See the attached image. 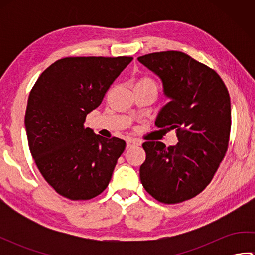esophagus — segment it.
<instances>
[{"mask_svg": "<svg viewBox=\"0 0 255 255\" xmlns=\"http://www.w3.org/2000/svg\"><path fill=\"white\" fill-rule=\"evenodd\" d=\"M138 145H139V142L137 141V140L128 139L127 144H126V149H131V148H134V147H138Z\"/></svg>", "mask_w": 255, "mask_h": 255, "instance_id": "34e87169", "label": "esophagus"}]
</instances>
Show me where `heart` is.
I'll use <instances>...</instances> for the list:
<instances>
[{"mask_svg": "<svg viewBox=\"0 0 255 255\" xmlns=\"http://www.w3.org/2000/svg\"><path fill=\"white\" fill-rule=\"evenodd\" d=\"M136 89H152L156 92V90H158V85H156L153 79H151L149 77H141L136 80V82L133 84V90Z\"/></svg>", "mask_w": 255, "mask_h": 255, "instance_id": "heart-1", "label": "heart"}]
</instances>
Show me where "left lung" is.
<instances>
[{"mask_svg": "<svg viewBox=\"0 0 255 255\" xmlns=\"http://www.w3.org/2000/svg\"><path fill=\"white\" fill-rule=\"evenodd\" d=\"M161 79L170 102L155 121L175 129L178 142L142 144L145 161L140 180L158 202L177 204L203 192L213 180L229 144L230 96L215 70L181 51H161L138 58Z\"/></svg>", "mask_w": 255, "mask_h": 255, "instance_id": "left-lung-1", "label": "left lung"}]
</instances>
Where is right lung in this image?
<instances>
[{"instance_id": "obj_1", "label": "right lung", "mask_w": 255, "mask_h": 255, "mask_svg": "<svg viewBox=\"0 0 255 255\" xmlns=\"http://www.w3.org/2000/svg\"><path fill=\"white\" fill-rule=\"evenodd\" d=\"M132 57H67L48 67L32 86L25 126L28 145L47 183L71 200L96 197L107 187L126 142L84 127L86 115Z\"/></svg>"}]
</instances>
